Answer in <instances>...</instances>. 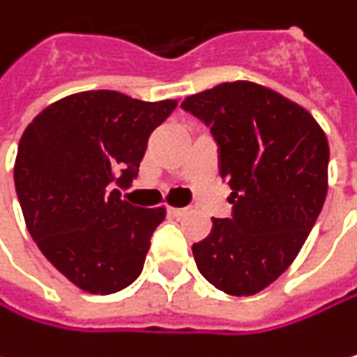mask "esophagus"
<instances>
[{
	"mask_svg": "<svg viewBox=\"0 0 357 357\" xmlns=\"http://www.w3.org/2000/svg\"><path fill=\"white\" fill-rule=\"evenodd\" d=\"M167 211H169V215H173V218H180V215H184L188 209H186V207H169Z\"/></svg>",
	"mask_w": 357,
	"mask_h": 357,
	"instance_id": "34e87169",
	"label": "esophagus"
}]
</instances>
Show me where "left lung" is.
Masks as SVG:
<instances>
[{
  "label": "left lung",
  "instance_id": "obj_1",
  "mask_svg": "<svg viewBox=\"0 0 357 357\" xmlns=\"http://www.w3.org/2000/svg\"><path fill=\"white\" fill-rule=\"evenodd\" d=\"M182 107L211 126L235 205L192 245L197 266L224 294H258L294 262L324 207L326 133L303 105L250 80L190 95Z\"/></svg>",
  "mask_w": 357,
  "mask_h": 357
}]
</instances>
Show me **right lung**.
<instances>
[{"instance_id": "add662e5", "label": "right lung", "mask_w": 357, "mask_h": 357, "mask_svg": "<svg viewBox=\"0 0 357 357\" xmlns=\"http://www.w3.org/2000/svg\"><path fill=\"white\" fill-rule=\"evenodd\" d=\"M175 105L84 91L50 103L24 129L14 162L24 224L75 288L112 294L139 277L167 209L137 207L112 182H133L150 133Z\"/></svg>"}]
</instances>
